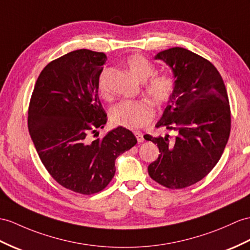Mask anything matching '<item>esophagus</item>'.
<instances>
[{"label":"esophagus","instance_id":"1","mask_svg":"<svg viewBox=\"0 0 250 250\" xmlns=\"http://www.w3.org/2000/svg\"><path fill=\"white\" fill-rule=\"evenodd\" d=\"M135 136H136V138H137V140H138V142H139V143H141V142H143V141H144V138H143V135H142L141 132L136 131V132H135Z\"/></svg>","mask_w":250,"mask_h":250}]
</instances>
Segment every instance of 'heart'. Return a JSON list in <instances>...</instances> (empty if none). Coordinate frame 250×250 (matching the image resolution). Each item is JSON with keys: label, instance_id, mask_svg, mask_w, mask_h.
Instances as JSON below:
<instances>
[{"label": "heart", "instance_id": "1", "mask_svg": "<svg viewBox=\"0 0 250 250\" xmlns=\"http://www.w3.org/2000/svg\"><path fill=\"white\" fill-rule=\"evenodd\" d=\"M125 64L131 74L140 81H146L145 92L156 105L162 106L172 99L176 83L172 75L161 73L152 76L155 66L147 58L140 54H133L126 59ZM99 89L103 95L107 93V84L104 74L99 81ZM154 115L153 108L146 101H122L114 105L110 110V121L114 126H123L128 129L141 128L151 120Z\"/></svg>", "mask_w": 250, "mask_h": 250}]
</instances>
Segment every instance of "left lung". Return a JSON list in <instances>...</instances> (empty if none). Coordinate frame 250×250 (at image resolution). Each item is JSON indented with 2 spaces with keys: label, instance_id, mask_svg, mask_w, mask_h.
<instances>
[{
  "label": "left lung",
  "instance_id": "left-lung-1",
  "mask_svg": "<svg viewBox=\"0 0 250 250\" xmlns=\"http://www.w3.org/2000/svg\"><path fill=\"white\" fill-rule=\"evenodd\" d=\"M155 59L171 66L176 78L174 95L156 127L176 136H144L160 153L148 174L163 187L184 188L205 178L223 155L231 128L227 90L215 66L187 48H168Z\"/></svg>",
  "mask_w": 250,
  "mask_h": 250
}]
</instances>
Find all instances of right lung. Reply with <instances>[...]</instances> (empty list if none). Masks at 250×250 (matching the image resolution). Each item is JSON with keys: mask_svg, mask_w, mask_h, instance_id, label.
<instances>
[{"mask_svg": "<svg viewBox=\"0 0 250 250\" xmlns=\"http://www.w3.org/2000/svg\"><path fill=\"white\" fill-rule=\"evenodd\" d=\"M106 60L104 53L84 48L53 60L41 71L28 107L29 135L46 171L83 195L104 190L115 174V159L137 143L122 126L92 140L107 123L99 99Z\"/></svg>", "mask_w": 250, "mask_h": 250, "instance_id": "1", "label": "right lung"}]
</instances>
